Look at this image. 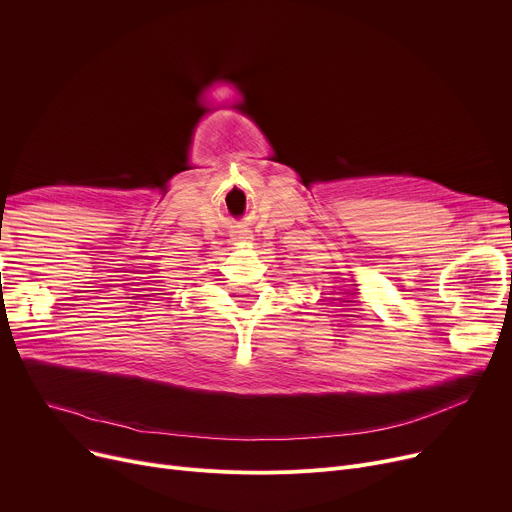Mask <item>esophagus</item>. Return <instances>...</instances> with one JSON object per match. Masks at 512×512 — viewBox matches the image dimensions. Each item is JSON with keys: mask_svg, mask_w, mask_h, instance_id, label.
<instances>
[{"mask_svg": "<svg viewBox=\"0 0 512 512\" xmlns=\"http://www.w3.org/2000/svg\"><path fill=\"white\" fill-rule=\"evenodd\" d=\"M236 238H238V240H247L249 236H247V234H240V236H236Z\"/></svg>", "mask_w": 512, "mask_h": 512, "instance_id": "1", "label": "esophagus"}]
</instances>
